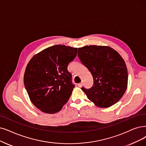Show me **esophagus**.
I'll list each match as a JSON object with an SVG mask.
<instances>
[{"label":"esophagus","mask_w":146,"mask_h":146,"mask_svg":"<svg viewBox=\"0 0 146 146\" xmlns=\"http://www.w3.org/2000/svg\"><path fill=\"white\" fill-rule=\"evenodd\" d=\"M82 86H83V84H82V83H78V86L79 87H82Z\"/></svg>","instance_id":"1"}]
</instances>
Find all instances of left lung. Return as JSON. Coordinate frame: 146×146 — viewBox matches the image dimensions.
Masks as SVG:
<instances>
[{
    "label": "left lung",
    "instance_id": "1",
    "mask_svg": "<svg viewBox=\"0 0 146 146\" xmlns=\"http://www.w3.org/2000/svg\"><path fill=\"white\" fill-rule=\"evenodd\" d=\"M78 56L93 78L90 89L81 88L87 98L100 108L117 103L126 92L128 80L125 62L118 52L108 46L86 45L78 48Z\"/></svg>",
    "mask_w": 146,
    "mask_h": 146
}]
</instances>
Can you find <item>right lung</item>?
<instances>
[{
	"label": "right lung",
	"instance_id": "obj_1",
	"mask_svg": "<svg viewBox=\"0 0 146 146\" xmlns=\"http://www.w3.org/2000/svg\"><path fill=\"white\" fill-rule=\"evenodd\" d=\"M77 48L56 45L35 54L27 63L24 84L31 101L47 114L62 110L74 86L68 64L77 56Z\"/></svg>",
	"mask_w": 146,
	"mask_h": 146
}]
</instances>
